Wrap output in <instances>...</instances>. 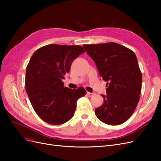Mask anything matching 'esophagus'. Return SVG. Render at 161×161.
Here are the masks:
<instances>
[{"label":"esophagus","mask_w":161,"mask_h":161,"mask_svg":"<svg viewBox=\"0 0 161 161\" xmlns=\"http://www.w3.org/2000/svg\"><path fill=\"white\" fill-rule=\"evenodd\" d=\"M86 95H88L89 97H92V96H93L94 93H92V92H86Z\"/></svg>","instance_id":"esophagus-1"}]
</instances>
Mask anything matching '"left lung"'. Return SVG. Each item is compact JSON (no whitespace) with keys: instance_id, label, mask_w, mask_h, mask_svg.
<instances>
[{"instance_id":"obj_1","label":"left lung","mask_w":161,"mask_h":161,"mask_svg":"<svg viewBox=\"0 0 161 161\" xmlns=\"http://www.w3.org/2000/svg\"><path fill=\"white\" fill-rule=\"evenodd\" d=\"M105 82L103 104L95 110L102 122L111 125L127 121L137 106L142 76L133 51L117 43L83 45Z\"/></svg>"}]
</instances>
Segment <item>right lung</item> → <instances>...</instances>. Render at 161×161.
<instances>
[{
    "label": "right lung",
    "mask_w": 161,
    "mask_h": 161,
    "mask_svg": "<svg viewBox=\"0 0 161 161\" xmlns=\"http://www.w3.org/2000/svg\"><path fill=\"white\" fill-rule=\"evenodd\" d=\"M85 51L80 46L49 44L37 50L26 69L25 90L37 115L52 125L69 121L76 101L86 95L82 87L71 89L62 79L75 59Z\"/></svg>",
    "instance_id": "1"
}]
</instances>
